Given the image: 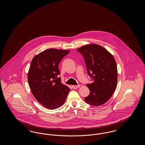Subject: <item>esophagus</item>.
Instances as JSON below:
<instances>
[{
	"mask_svg": "<svg viewBox=\"0 0 145 145\" xmlns=\"http://www.w3.org/2000/svg\"><path fill=\"white\" fill-rule=\"evenodd\" d=\"M80 86L79 85H72V88L74 89H76L79 88Z\"/></svg>",
	"mask_w": 145,
	"mask_h": 145,
	"instance_id": "esophagus-1",
	"label": "esophagus"
}]
</instances>
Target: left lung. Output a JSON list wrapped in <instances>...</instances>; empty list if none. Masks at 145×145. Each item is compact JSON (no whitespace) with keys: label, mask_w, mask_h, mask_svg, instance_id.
I'll return each instance as SVG.
<instances>
[{"label":"left lung","mask_w":145,"mask_h":145,"mask_svg":"<svg viewBox=\"0 0 145 145\" xmlns=\"http://www.w3.org/2000/svg\"><path fill=\"white\" fill-rule=\"evenodd\" d=\"M84 57L88 73L93 80L86 84L89 96L84 98L86 103L99 106L106 103L116 89L117 69L113 55L96 44L83 46L77 49Z\"/></svg>","instance_id":"1"}]
</instances>
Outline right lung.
Returning a JSON list of instances; mask_svg holds the SVG:
<instances>
[{
	"label": "right lung",
	"mask_w": 145,
	"mask_h": 145,
	"mask_svg": "<svg viewBox=\"0 0 145 145\" xmlns=\"http://www.w3.org/2000/svg\"><path fill=\"white\" fill-rule=\"evenodd\" d=\"M69 50L50 48L35 56L28 74L30 88L36 99L53 110L65 103L70 89L60 82L59 64Z\"/></svg>",
	"instance_id": "add662e5"
}]
</instances>
